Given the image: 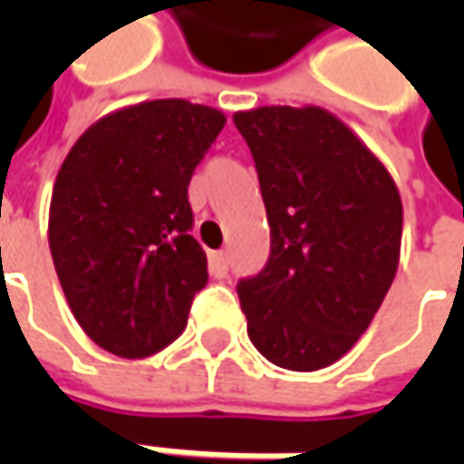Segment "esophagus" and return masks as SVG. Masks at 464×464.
<instances>
[{
    "label": "esophagus",
    "mask_w": 464,
    "mask_h": 464,
    "mask_svg": "<svg viewBox=\"0 0 464 464\" xmlns=\"http://www.w3.org/2000/svg\"><path fill=\"white\" fill-rule=\"evenodd\" d=\"M227 268H229V258H227V253H224V250L211 253V271H214L217 276H224V274H227Z\"/></svg>",
    "instance_id": "1"
}]
</instances>
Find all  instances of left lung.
I'll return each instance as SVG.
<instances>
[{"label":"left lung","instance_id":"8db88e82","mask_svg":"<svg viewBox=\"0 0 464 464\" xmlns=\"http://www.w3.org/2000/svg\"><path fill=\"white\" fill-rule=\"evenodd\" d=\"M247 141L271 256L237 281L253 346L271 364L314 372L338 362L377 314L401 260L395 180L323 108L235 113Z\"/></svg>","mask_w":464,"mask_h":464}]
</instances>
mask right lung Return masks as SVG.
Wrapping results in <instances>:
<instances>
[{
    "instance_id": "right-lung-1",
    "label": "right lung",
    "mask_w": 464,
    "mask_h": 464,
    "mask_svg": "<svg viewBox=\"0 0 464 464\" xmlns=\"http://www.w3.org/2000/svg\"><path fill=\"white\" fill-rule=\"evenodd\" d=\"M224 113L152 100L100 118L53 183L48 245L63 296L100 348L144 359L169 346L208 281L188 183Z\"/></svg>"
}]
</instances>
